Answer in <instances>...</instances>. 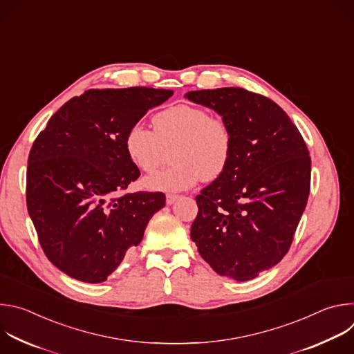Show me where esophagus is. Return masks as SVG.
<instances>
[{
    "mask_svg": "<svg viewBox=\"0 0 354 354\" xmlns=\"http://www.w3.org/2000/svg\"><path fill=\"white\" fill-rule=\"evenodd\" d=\"M178 198H179L178 194H167V205H168V206L174 205Z\"/></svg>",
    "mask_w": 354,
    "mask_h": 354,
    "instance_id": "obj_1",
    "label": "esophagus"
}]
</instances>
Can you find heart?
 <instances>
[{"instance_id": "b5f03b06", "label": "heart", "mask_w": 354, "mask_h": 354, "mask_svg": "<svg viewBox=\"0 0 354 354\" xmlns=\"http://www.w3.org/2000/svg\"><path fill=\"white\" fill-rule=\"evenodd\" d=\"M154 130L136 123L129 127L124 148L129 160L142 172H153L162 157L164 147L176 144L174 167L144 179L154 192H182L200 179L214 180L227 169L232 154V133L228 123L200 106L176 105L153 119Z\"/></svg>"}]
</instances>
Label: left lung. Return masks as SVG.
Instances as JSON below:
<instances>
[{"mask_svg": "<svg viewBox=\"0 0 354 354\" xmlns=\"http://www.w3.org/2000/svg\"><path fill=\"white\" fill-rule=\"evenodd\" d=\"M185 97L217 112L232 133L227 169L196 196L190 238L216 273L252 280L290 249L310 194L308 148L266 96L231 86L190 91Z\"/></svg>", "mask_w": 354, "mask_h": 354, "instance_id": "obj_1", "label": "left lung"}]
</instances>
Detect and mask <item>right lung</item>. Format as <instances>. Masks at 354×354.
Instances as JSON below:
<instances>
[{
  "instance_id": "1",
  "label": "right lung",
  "mask_w": 354,
  "mask_h": 354,
  "mask_svg": "<svg viewBox=\"0 0 354 354\" xmlns=\"http://www.w3.org/2000/svg\"><path fill=\"white\" fill-rule=\"evenodd\" d=\"M171 89H88L66 102L35 140L26 205L47 259L67 276L102 283L165 206L164 193L120 194L140 176L124 137Z\"/></svg>"
}]
</instances>
